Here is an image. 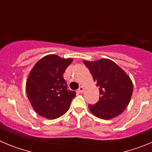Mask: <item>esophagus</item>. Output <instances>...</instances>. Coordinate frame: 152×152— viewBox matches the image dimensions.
<instances>
[{
  "label": "esophagus",
  "mask_w": 152,
  "mask_h": 152,
  "mask_svg": "<svg viewBox=\"0 0 152 152\" xmlns=\"http://www.w3.org/2000/svg\"><path fill=\"white\" fill-rule=\"evenodd\" d=\"M84 87H83V86H80V88H79V89L77 90V92L80 93V94H81V93L84 92Z\"/></svg>",
  "instance_id": "esophagus-1"
}]
</instances>
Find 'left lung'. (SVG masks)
Masks as SVG:
<instances>
[{"label": "left lung", "mask_w": 152, "mask_h": 152, "mask_svg": "<svg viewBox=\"0 0 152 152\" xmlns=\"http://www.w3.org/2000/svg\"><path fill=\"white\" fill-rule=\"evenodd\" d=\"M88 67L100 90V99L89 110L94 116L110 119L119 116L129 103L133 91L129 75L114 61L107 58L97 61H83Z\"/></svg>", "instance_id": "8db88e82"}]
</instances>
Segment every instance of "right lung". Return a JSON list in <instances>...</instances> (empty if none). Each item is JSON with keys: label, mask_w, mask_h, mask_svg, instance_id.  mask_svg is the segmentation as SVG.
Segmentation results:
<instances>
[{"label": "right lung", "mask_w": 152, "mask_h": 152, "mask_svg": "<svg viewBox=\"0 0 152 152\" xmlns=\"http://www.w3.org/2000/svg\"><path fill=\"white\" fill-rule=\"evenodd\" d=\"M72 58L48 55L36 63L29 72L26 92L33 110L49 119L60 117L70 108L76 94L67 90L63 74Z\"/></svg>", "instance_id": "obj_1"}]
</instances>
